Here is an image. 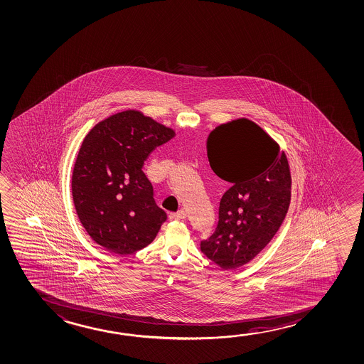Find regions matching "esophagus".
<instances>
[{
	"label": "esophagus",
	"instance_id": "obj_1",
	"mask_svg": "<svg viewBox=\"0 0 364 364\" xmlns=\"http://www.w3.org/2000/svg\"><path fill=\"white\" fill-rule=\"evenodd\" d=\"M187 216V212L185 210H179L178 212H174V213H171L169 215V218L171 220H183Z\"/></svg>",
	"mask_w": 364,
	"mask_h": 364
}]
</instances>
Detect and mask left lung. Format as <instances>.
I'll use <instances>...</instances> for the list:
<instances>
[{
	"instance_id": "obj_1",
	"label": "left lung",
	"mask_w": 364,
	"mask_h": 364,
	"mask_svg": "<svg viewBox=\"0 0 364 364\" xmlns=\"http://www.w3.org/2000/svg\"><path fill=\"white\" fill-rule=\"evenodd\" d=\"M212 171L231 183L218 208L216 231L201 251L225 270L252 260L272 241L290 205L288 158L259 125L246 119L218 125L207 139Z\"/></svg>"
}]
</instances>
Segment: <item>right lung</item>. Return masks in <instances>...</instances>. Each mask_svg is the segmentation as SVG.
<instances>
[{"label":"right lung","mask_w":364,"mask_h":364,"mask_svg":"<svg viewBox=\"0 0 364 364\" xmlns=\"http://www.w3.org/2000/svg\"><path fill=\"white\" fill-rule=\"evenodd\" d=\"M173 136V129L141 112L124 110L84 138L73 171V200L82 226L104 249L128 255L156 239L167 213L156 205L141 168Z\"/></svg>","instance_id":"1"}]
</instances>
